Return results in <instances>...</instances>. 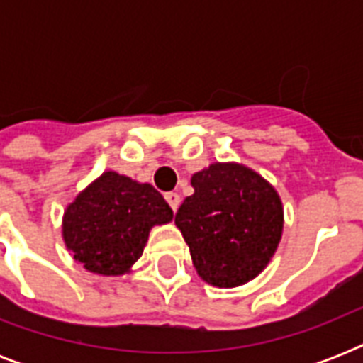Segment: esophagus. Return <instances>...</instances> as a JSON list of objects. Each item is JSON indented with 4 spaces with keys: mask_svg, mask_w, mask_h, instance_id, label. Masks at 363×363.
Wrapping results in <instances>:
<instances>
[{
    "mask_svg": "<svg viewBox=\"0 0 363 363\" xmlns=\"http://www.w3.org/2000/svg\"><path fill=\"white\" fill-rule=\"evenodd\" d=\"M165 201L169 203V207L173 209V213H175V211L179 209V205H181V196L177 192H167L165 194Z\"/></svg>",
    "mask_w": 363,
    "mask_h": 363,
    "instance_id": "1",
    "label": "esophagus"
}]
</instances>
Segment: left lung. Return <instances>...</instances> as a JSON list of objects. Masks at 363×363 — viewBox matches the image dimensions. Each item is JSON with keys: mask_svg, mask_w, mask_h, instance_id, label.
<instances>
[{"mask_svg": "<svg viewBox=\"0 0 363 363\" xmlns=\"http://www.w3.org/2000/svg\"><path fill=\"white\" fill-rule=\"evenodd\" d=\"M192 186L175 224L199 277L224 288L254 279L281 241L282 205L275 190L235 164L209 165L192 177Z\"/></svg>", "mask_w": 363, "mask_h": 363, "instance_id": "obj_1", "label": "left lung"}]
</instances>
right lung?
I'll use <instances>...</instances> for the list:
<instances>
[{
    "instance_id": "1",
    "label": "right lung",
    "mask_w": 363,
    "mask_h": 363,
    "mask_svg": "<svg viewBox=\"0 0 363 363\" xmlns=\"http://www.w3.org/2000/svg\"><path fill=\"white\" fill-rule=\"evenodd\" d=\"M171 218L156 188L107 171L67 207L64 239L88 271L122 275L143 254L150 228Z\"/></svg>"
}]
</instances>
